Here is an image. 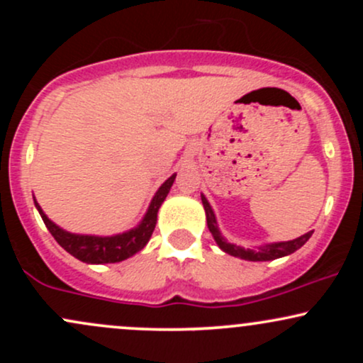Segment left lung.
Masks as SVG:
<instances>
[{
    "label": "left lung",
    "instance_id": "8db88e82",
    "mask_svg": "<svg viewBox=\"0 0 363 363\" xmlns=\"http://www.w3.org/2000/svg\"><path fill=\"white\" fill-rule=\"evenodd\" d=\"M201 201H203V206H205V211H206V223H208V228H210L211 235L215 237L216 244L220 245V249L225 251L227 254H230V256H235V257H242V259H247V261H272V259H278V257H283V256H289V254L295 252L297 249H301L303 244L309 240V237L312 235V232H307V234H303L298 237V239H294V240H289V242H277V244H269V245H264V247H259V251H252V249H245L239 247V245H234L230 242H227V240L223 239L222 235H220L218 232V227H216V220H215V213L213 210H211L210 203L206 201L205 196H201Z\"/></svg>",
    "mask_w": 363,
    "mask_h": 363
}]
</instances>
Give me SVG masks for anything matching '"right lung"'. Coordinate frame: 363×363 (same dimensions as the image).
I'll list each match as a JSON object with an SVG mask.
<instances>
[{
  "label": "right lung",
  "instance_id": "add662e5",
  "mask_svg": "<svg viewBox=\"0 0 363 363\" xmlns=\"http://www.w3.org/2000/svg\"><path fill=\"white\" fill-rule=\"evenodd\" d=\"M174 179L176 174L170 176L164 184L160 186V189L157 191V194L153 196L150 208L145 215L143 222L138 227L133 228V230L126 232V234L114 235V237H95V235H77L69 234V232L62 230L57 227L56 223H52L51 220L45 216V213L40 210V206L37 205L40 216H43L45 227L51 232L54 239L57 240V244L61 245L65 251H68L72 256L77 257L83 262H91V264H102V262H119L123 259H128L129 256L136 254L138 251L147 245L150 237L153 234V228L157 223V213L158 208H160L164 199L167 198L170 187L174 184Z\"/></svg>",
  "mask_w": 363,
  "mask_h": 363
}]
</instances>
